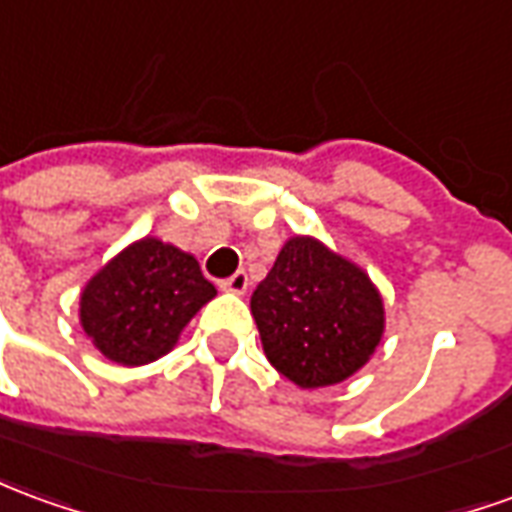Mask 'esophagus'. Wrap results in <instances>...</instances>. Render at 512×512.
Wrapping results in <instances>:
<instances>
[{"label": "esophagus", "mask_w": 512, "mask_h": 512, "mask_svg": "<svg viewBox=\"0 0 512 512\" xmlns=\"http://www.w3.org/2000/svg\"><path fill=\"white\" fill-rule=\"evenodd\" d=\"M221 291H230V293H244L249 288V277H246V271H235L232 277L227 280H221Z\"/></svg>", "instance_id": "1"}]
</instances>
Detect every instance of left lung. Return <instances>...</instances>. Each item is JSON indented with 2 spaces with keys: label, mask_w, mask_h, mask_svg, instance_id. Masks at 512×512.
Here are the masks:
<instances>
[{
  "label": "left lung",
  "mask_w": 512,
  "mask_h": 512,
  "mask_svg": "<svg viewBox=\"0 0 512 512\" xmlns=\"http://www.w3.org/2000/svg\"><path fill=\"white\" fill-rule=\"evenodd\" d=\"M271 366L299 388L352 377L382 338V299L366 274L313 238H291L252 293Z\"/></svg>",
  "instance_id": "1"
}]
</instances>
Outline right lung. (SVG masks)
Segmentation results:
<instances>
[{
    "instance_id": "add662e5",
    "label": "right lung",
    "mask_w": 512,
    "mask_h": 512,
    "mask_svg": "<svg viewBox=\"0 0 512 512\" xmlns=\"http://www.w3.org/2000/svg\"><path fill=\"white\" fill-rule=\"evenodd\" d=\"M216 296L196 257L157 238H144L113 257L85 285L82 330L121 366L163 357L196 310Z\"/></svg>"
}]
</instances>
